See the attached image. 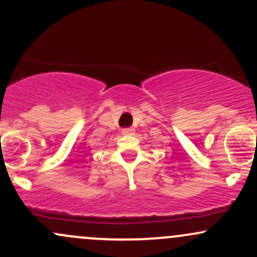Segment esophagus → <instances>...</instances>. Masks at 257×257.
Returning a JSON list of instances; mask_svg holds the SVG:
<instances>
[{
  "label": "esophagus",
  "instance_id": "obj_1",
  "mask_svg": "<svg viewBox=\"0 0 257 257\" xmlns=\"http://www.w3.org/2000/svg\"><path fill=\"white\" fill-rule=\"evenodd\" d=\"M122 134L123 135H132V134H134V129H133V128H124V129H122Z\"/></svg>",
  "mask_w": 257,
  "mask_h": 257
}]
</instances>
